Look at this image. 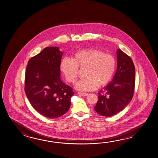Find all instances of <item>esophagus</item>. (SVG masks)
<instances>
[{"label":"esophagus","mask_w":158,"mask_h":158,"mask_svg":"<svg viewBox=\"0 0 158 158\" xmlns=\"http://www.w3.org/2000/svg\"><path fill=\"white\" fill-rule=\"evenodd\" d=\"M78 94H79L81 96H83V97H85L86 95H88L87 93H79Z\"/></svg>","instance_id":"obj_1"}]
</instances>
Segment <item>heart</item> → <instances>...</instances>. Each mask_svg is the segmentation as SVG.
Here are the masks:
<instances>
[{
    "mask_svg": "<svg viewBox=\"0 0 158 158\" xmlns=\"http://www.w3.org/2000/svg\"><path fill=\"white\" fill-rule=\"evenodd\" d=\"M79 68H86L85 79L78 81L75 88L83 91H91L110 82L115 69V59L110 54L95 49L78 50L72 58H65L61 61L60 69L68 83L77 80Z\"/></svg>",
    "mask_w": 158,
    "mask_h": 158,
    "instance_id": "1",
    "label": "heart"
}]
</instances>
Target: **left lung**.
I'll list each match as a JSON object with an SVG mask.
<instances>
[{"label":"left lung","instance_id":"left-lung-1","mask_svg":"<svg viewBox=\"0 0 158 158\" xmlns=\"http://www.w3.org/2000/svg\"><path fill=\"white\" fill-rule=\"evenodd\" d=\"M118 65L113 81L99 92L94 110L100 115L110 117L123 110L133 98L135 69L130 56L120 49L116 51Z\"/></svg>","mask_w":158,"mask_h":158}]
</instances>
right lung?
I'll list each match as a JSON object with an SVG mask.
<instances>
[{
  "mask_svg": "<svg viewBox=\"0 0 158 158\" xmlns=\"http://www.w3.org/2000/svg\"><path fill=\"white\" fill-rule=\"evenodd\" d=\"M62 56L58 47L45 48L29 60L26 68V95L36 111L50 119L67 113L74 95L60 78Z\"/></svg>",
  "mask_w": 158,
  "mask_h": 158,
  "instance_id": "1",
  "label": "right lung"
}]
</instances>
